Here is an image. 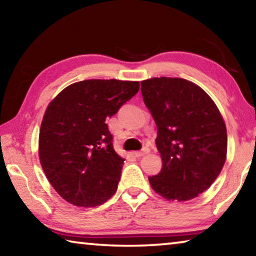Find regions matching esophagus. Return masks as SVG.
Returning a JSON list of instances; mask_svg holds the SVG:
<instances>
[{
	"mask_svg": "<svg viewBox=\"0 0 256 256\" xmlns=\"http://www.w3.org/2000/svg\"><path fill=\"white\" fill-rule=\"evenodd\" d=\"M149 151H150V149L148 148V146H144V148L141 151H134V152H132V154L134 156V157H142V156L149 154Z\"/></svg>",
	"mask_w": 256,
	"mask_h": 256,
	"instance_id": "1",
	"label": "esophagus"
}]
</instances>
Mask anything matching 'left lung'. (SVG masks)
Here are the masks:
<instances>
[{
	"instance_id": "left-lung-1",
	"label": "left lung",
	"mask_w": 256,
	"mask_h": 256,
	"mask_svg": "<svg viewBox=\"0 0 256 256\" xmlns=\"http://www.w3.org/2000/svg\"><path fill=\"white\" fill-rule=\"evenodd\" d=\"M141 94L157 125L162 167L151 188L172 201H188L210 188L227 154V130L204 90L180 78L141 82Z\"/></svg>"
}]
</instances>
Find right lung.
<instances>
[{"instance_id": "obj_1", "label": "right lung", "mask_w": 256, "mask_h": 256, "mask_svg": "<svg viewBox=\"0 0 256 256\" xmlns=\"http://www.w3.org/2000/svg\"><path fill=\"white\" fill-rule=\"evenodd\" d=\"M140 88L136 81L84 80L66 86L45 112L40 159L50 183L76 206H97L118 190L124 159L106 120Z\"/></svg>"}]
</instances>
